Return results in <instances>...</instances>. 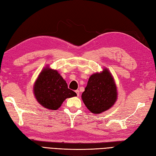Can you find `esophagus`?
Instances as JSON below:
<instances>
[{
  "label": "esophagus",
  "instance_id": "obj_1",
  "mask_svg": "<svg viewBox=\"0 0 156 156\" xmlns=\"http://www.w3.org/2000/svg\"><path fill=\"white\" fill-rule=\"evenodd\" d=\"M75 93H77V95L79 97V90H75Z\"/></svg>",
  "mask_w": 156,
  "mask_h": 156
}]
</instances>
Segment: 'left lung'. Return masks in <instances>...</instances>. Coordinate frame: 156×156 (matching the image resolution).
I'll return each mask as SVG.
<instances>
[{"label": "left lung", "instance_id": "obj_1", "mask_svg": "<svg viewBox=\"0 0 156 156\" xmlns=\"http://www.w3.org/2000/svg\"><path fill=\"white\" fill-rule=\"evenodd\" d=\"M117 89L115 80L108 69L95 73L89 79L82 100L89 111L100 114L111 108L117 99Z\"/></svg>", "mask_w": 156, "mask_h": 156}]
</instances>
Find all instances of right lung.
Instances as JSON below:
<instances>
[{
    "label": "right lung",
    "mask_w": 156,
    "mask_h": 156,
    "mask_svg": "<svg viewBox=\"0 0 156 156\" xmlns=\"http://www.w3.org/2000/svg\"><path fill=\"white\" fill-rule=\"evenodd\" d=\"M34 94L37 101L45 108L58 109L67 98L77 96L68 89L66 81L58 71L46 67L41 71L34 85Z\"/></svg>",
    "instance_id": "1"
}]
</instances>
